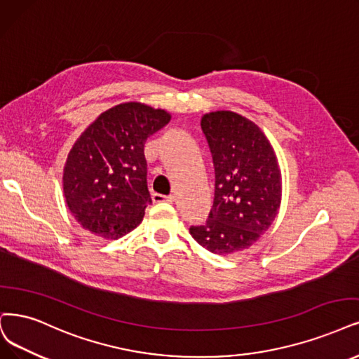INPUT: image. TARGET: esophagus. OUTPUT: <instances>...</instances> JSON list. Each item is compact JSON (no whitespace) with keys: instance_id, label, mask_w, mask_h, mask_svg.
Segmentation results:
<instances>
[{"instance_id":"esophagus-1","label":"esophagus","mask_w":359,"mask_h":359,"mask_svg":"<svg viewBox=\"0 0 359 359\" xmlns=\"http://www.w3.org/2000/svg\"><path fill=\"white\" fill-rule=\"evenodd\" d=\"M152 200H154V203H170L171 204L172 201H175V196H172V195L165 196V195H161V194H154Z\"/></svg>"}]
</instances>
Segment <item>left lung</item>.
Instances as JSON below:
<instances>
[{"mask_svg":"<svg viewBox=\"0 0 359 359\" xmlns=\"http://www.w3.org/2000/svg\"><path fill=\"white\" fill-rule=\"evenodd\" d=\"M201 128L213 155L216 189L207 223L189 232L210 253H241L266 233L278 215L281 168L269 139L251 119L215 111L203 115Z\"/></svg>","mask_w":359,"mask_h":359,"instance_id":"1","label":"left lung"}]
</instances>
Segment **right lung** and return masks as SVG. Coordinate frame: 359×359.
Masks as SVG:
<instances>
[{"instance_id":"add662e5","label":"right lung","mask_w":359,"mask_h":359,"mask_svg":"<svg viewBox=\"0 0 359 359\" xmlns=\"http://www.w3.org/2000/svg\"><path fill=\"white\" fill-rule=\"evenodd\" d=\"M170 119L165 109L126 102L102 112L75 140L63 167V194L84 229L118 240L142 223L152 203L143 146Z\"/></svg>"}]
</instances>
